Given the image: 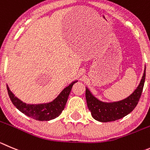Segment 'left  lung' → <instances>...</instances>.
<instances>
[{"label": "left lung", "mask_w": 150, "mask_h": 150, "mask_svg": "<svg viewBox=\"0 0 150 150\" xmlns=\"http://www.w3.org/2000/svg\"><path fill=\"white\" fill-rule=\"evenodd\" d=\"M146 77V68L139 85L129 97L119 101L107 103L98 100L86 87V100L92 116L100 122H110L121 119L130 113L138 104L142 93Z\"/></svg>", "instance_id": "1"}]
</instances>
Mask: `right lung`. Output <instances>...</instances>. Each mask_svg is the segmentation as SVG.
<instances>
[{
	"instance_id": "1",
	"label": "right lung",
	"mask_w": 150,
	"mask_h": 150,
	"mask_svg": "<svg viewBox=\"0 0 150 150\" xmlns=\"http://www.w3.org/2000/svg\"><path fill=\"white\" fill-rule=\"evenodd\" d=\"M77 81H78L72 82L68 86L64 88L58 95V97L54 99L52 101L45 103H39V104H30V103H24L12 93L8 85H6V87H7L8 94L12 103L19 111L33 119L46 121L54 119L55 117H58L61 115L65 107L72 86Z\"/></svg>"
}]
</instances>
